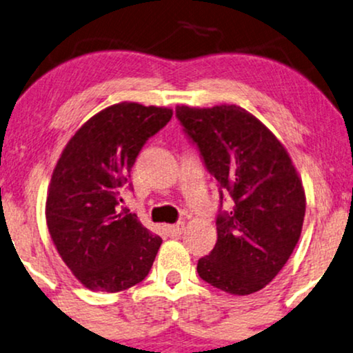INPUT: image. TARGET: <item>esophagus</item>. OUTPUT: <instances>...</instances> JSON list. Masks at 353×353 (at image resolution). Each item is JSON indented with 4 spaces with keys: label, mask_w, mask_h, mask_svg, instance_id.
<instances>
[{
    "label": "esophagus",
    "mask_w": 353,
    "mask_h": 353,
    "mask_svg": "<svg viewBox=\"0 0 353 353\" xmlns=\"http://www.w3.org/2000/svg\"><path fill=\"white\" fill-rule=\"evenodd\" d=\"M184 228H185L184 223H177V224H174V225H168L169 236H171V237H179L181 234L184 232Z\"/></svg>",
    "instance_id": "1"
}]
</instances>
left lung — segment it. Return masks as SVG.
I'll list each match as a JSON object with an SVG mask.
<instances>
[{
	"instance_id": "8db88e82",
	"label": "left lung",
	"mask_w": 353,
	"mask_h": 353,
	"mask_svg": "<svg viewBox=\"0 0 353 353\" xmlns=\"http://www.w3.org/2000/svg\"><path fill=\"white\" fill-rule=\"evenodd\" d=\"M176 117L205 168L218 181V241L200 258L205 283L248 295L270 284L297 245L305 218V192L292 159L274 134L236 105L177 106Z\"/></svg>"
}]
</instances>
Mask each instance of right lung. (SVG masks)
Returning <instances> with one entry per match:
<instances>
[{"label":"right lung","instance_id":"add662e5","mask_svg":"<svg viewBox=\"0 0 353 353\" xmlns=\"http://www.w3.org/2000/svg\"><path fill=\"white\" fill-rule=\"evenodd\" d=\"M171 117L169 108L117 103L90 117L61 153L46 224L63 261L90 290H125L152 270L161 237L119 203L124 189L132 190L140 150Z\"/></svg>","mask_w":353,"mask_h":353}]
</instances>
